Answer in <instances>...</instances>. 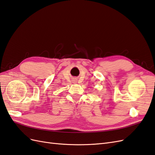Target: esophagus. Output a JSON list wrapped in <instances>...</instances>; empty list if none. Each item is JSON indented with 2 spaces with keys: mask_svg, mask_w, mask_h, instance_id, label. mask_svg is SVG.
<instances>
[{
  "mask_svg": "<svg viewBox=\"0 0 155 155\" xmlns=\"http://www.w3.org/2000/svg\"><path fill=\"white\" fill-rule=\"evenodd\" d=\"M74 82H75V83H76V82H77V81H76V80H74Z\"/></svg>",
  "mask_w": 155,
  "mask_h": 155,
  "instance_id": "esophagus-1",
  "label": "esophagus"
}]
</instances>
